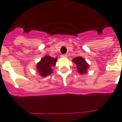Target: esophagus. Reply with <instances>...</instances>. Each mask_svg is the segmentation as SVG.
<instances>
[{
	"label": "esophagus",
	"instance_id": "esophagus-1",
	"mask_svg": "<svg viewBox=\"0 0 122 122\" xmlns=\"http://www.w3.org/2000/svg\"><path fill=\"white\" fill-rule=\"evenodd\" d=\"M61 57H67V54H63L61 56Z\"/></svg>",
	"mask_w": 122,
	"mask_h": 122
}]
</instances>
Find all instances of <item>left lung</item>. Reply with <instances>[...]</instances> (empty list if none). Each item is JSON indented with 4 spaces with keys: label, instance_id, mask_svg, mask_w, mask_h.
Listing matches in <instances>:
<instances>
[{
    "label": "left lung",
    "instance_id": "left-lung-1",
    "mask_svg": "<svg viewBox=\"0 0 122 122\" xmlns=\"http://www.w3.org/2000/svg\"><path fill=\"white\" fill-rule=\"evenodd\" d=\"M73 61L77 65V68L78 70L77 71L79 73L81 74L86 73L89 65L86 63L85 59L81 57H77L73 59Z\"/></svg>",
    "mask_w": 122,
    "mask_h": 122
}]
</instances>
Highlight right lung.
I'll list each match as a JSON object with an SVG mask.
<instances>
[{"label": "right lung", "mask_w": 122, "mask_h": 122, "mask_svg": "<svg viewBox=\"0 0 122 122\" xmlns=\"http://www.w3.org/2000/svg\"><path fill=\"white\" fill-rule=\"evenodd\" d=\"M56 61L57 58H53L49 56L43 57L36 66L40 75L43 77H46L52 73V67L56 65Z\"/></svg>", "instance_id": "add662e5"}]
</instances>
